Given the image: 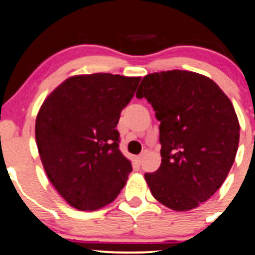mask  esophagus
Listing matches in <instances>:
<instances>
[{
  "label": "esophagus",
  "instance_id": "34e87169",
  "mask_svg": "<svg viewBox=\"0 0 255 255\" xmlns=\"http://www.w3.org/2000/svg\"><path fill=\"white\" fill-rule=\"evenodd\" d=\"M142 159H144V153H140L139 156H136V161H138L139 163H141Z\"/></svg>",
  "mask_w": 255,
  "mask_h": 255
}]
</instances>
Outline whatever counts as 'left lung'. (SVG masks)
<instances>
[{"label": "left lung", "instance_id": "left-lung-1", "mask_svg": "<svg viewBox=\"0 0 255 255\" xmlns=\"http://www.w3.org/2000/svg\"><path fill=\"white\" fill-rule=\"evenodd\" d=\"M159 122L161 166L145 173L153 197L177 212L198 207L222 186L236 157L240 123L228 96L211 78L170 70L142 78Z\"/></svg>", "mask_w": 255, "mask_h": 255}]
</instances>
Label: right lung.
Masks as SVG:
<instances>
[{"label": "right lung", "mask_w": 255, "mask_h": 255, "mask_svg": "<svg viewBox=\"0 0 255 255\" xmlns=\"http://www.w3.org/2000/svg\"><path fill=\"white\" fill-rule=\"evenodd\" d=\"M140 77L113 74L66 78L41 105L35 134L52 185L78 211L111 203L132 163L120 151L116 126Z\"/></svg>", "instance_id": "right-lung-1"}]
</instances>
